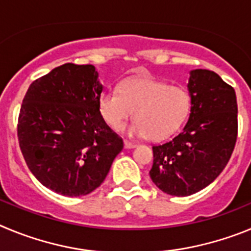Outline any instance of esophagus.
I'll use <instances>...</instances> for the list:
<instances>
[{"mask_svg":"<svg viewBox=\"0 0 251 251\" xmlns=\"http://www.w3.org/2000/svg\"><path fill=\"white\" fill-rule=\"evenodd\" d=\"M136 146V143H132L129 141H124V148H134Z\"/></svg>","mask_w":251,"mask_h":251,"instance_id":"esophagus-1","label":"esophagus"}]
</instances>
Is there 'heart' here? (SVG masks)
Here are the masks:
<instances>
[{
    "label": "heart",
    "mask_w": 251,
    "mask_h": 251,
    "mask_svg": "<svg viewBox=\"0 0 251 251\" xmlns=\"http://www.w3.org/2000/svg\"><path fill=\"white\" fill-rule=\"evenodd\" d=\"M192 105L190 90L182 85H170L153 77H132L118 90L101 93L98 109L113 130L123 128L136 110L129 133L161 141L172 136L186 121Z\"/></svg>",
    "instance_id": "obj_1"
}]
</instances>
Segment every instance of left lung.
<instances>
[{
	"label": "left lung",
	"instance_id": "left-lung-1",
	"mask_svg": "<svg viewBox=\"0 0 251 251\" xmlns=\"http://www.w3.org/2000/svg\"><path fill=\"white\" fill-rule=\"evenodd\" d=\"M192 105L183 130L153 146V183L172 196H190L216 178L227 165L238 138V103L231 85L216 73H190Z\"/></svg>",
	"mask_w": 251,
	"mask_h": 251
}]
</instances>
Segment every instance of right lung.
Masks as SVG:
<instances>
[{
  "mask_svg": "<svg viewBox=\"0 0 251 251\" xmlns=\"http://www.w3.org/2000/svg\"><path fill=\"white\" fill-rule=\"evenodd\" d=\"M103 85L94 65L68 63L28 86L17 137L28 170L64 196H84L101 185L123 139L101 118Z\"/></svg>",
  "mask_w": 251,
  "mask_h": 251,
  "instance_id": "1",
  "label": "right lung"
}]
</instances>
